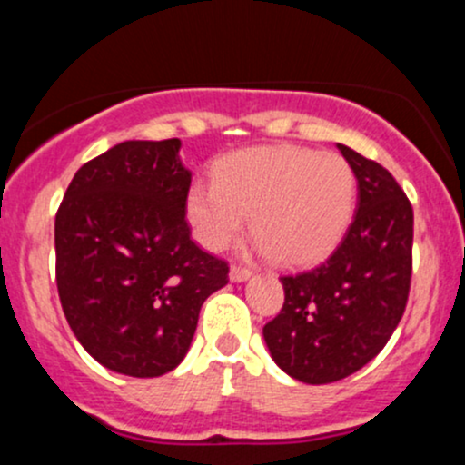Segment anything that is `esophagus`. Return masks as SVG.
Returning <instances> with one entry per match:
<instances>
[{
	"label": "esophagus",
	"mask_w": 465,
	"mask_h": 465,
	"mask_svg": "<svg viewBox=\"0 0 465 465\" xmlns=\"http://www.w3.org/2000/svg\"><path fill=\"white\" fill-rule=\"evenodd\" d=\"M251 277V271L249 269H242V266H232V269H229V280L232 282H247Z\"/></svg>",
	"instance_id": "34e87169"
}]
</instances>
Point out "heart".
<instances>
[{
  "instance_id": "obj_1",
  "label": "heart",
  "mask_w": 465,
  "mask_h": 465,
  "mask_svg": "<svg viewBox=\"0 0 465 465\" xmlns=\"http://www.w3.org/2000/svg\"><path fill=\"white\" fill-rule=\"evenodd\" d=\"M356 177L341 154L297 146H255L218 159L214 185L196 181L185 216L196 242L225 249L244 229L282 266L314 264L348 229Z\"/></svg>"
}]
</instances>
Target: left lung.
<instances>
[{"label": "left lung", "mask_w": 465, "mask_h": 465, "mask_svg": "<svg viewBox=\"0 0 465 465\" xmlns=\"http://www.w3.org/2000/svg\"><path fill=\"white\" fill-rule=\"evenodd\" d=\"M336 146L356 177V214L325 262L280 277L284 308L262 330L277 367L306 385L365 367L398 328L411 286L409 199L381 163Z\"/></svg>", "instance_id": "obj_1"}]
</instances>
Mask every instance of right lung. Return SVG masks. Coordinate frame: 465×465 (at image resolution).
<instances>
[{"mask_svg":"<svg viewBox=\"0 0 465 465\" xmlns=\"http://www.w3.org/2000/svg\"><path fill=\"white\" fill-rule=\"evenodd\" d=\"M181 140H129L74 174L54 223L56 286L78 343L133 378L173 371L229 266L190 238Z\"/></svg>","mask_w":465,"mask_h":465,"instance_id":"obj_1","label":"right lung"}]
</instances>
